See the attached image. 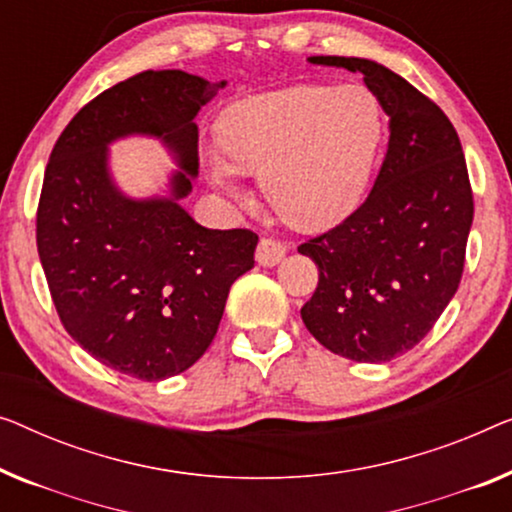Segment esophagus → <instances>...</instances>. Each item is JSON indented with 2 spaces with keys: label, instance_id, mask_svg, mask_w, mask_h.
<instances>
[{
  "label": "esophagus",
  "instance_id": "34e87169",
  "mask_svg": "<svg viewBox=\"0 0 512 512\" xmlns=\"http://www.w3.org/2000/svg\"><path fill=\"white\" fill-rule=\"evenodd\" d=\"M286 256V244L272 238H261L256 247V261L258 265H265V268H272L277 265L281 258Z\"/></svg>",
  "mask_w": 512,
  "mask_h": 512
}]
</instances>
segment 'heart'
I'll use <instances>...</instances> for the list:
<instances>
[{
  "label": "heart",
  "instance_id": "b5f03b06",
  "mask_svg": "<svg viewBox=\"0 0 512 512\" xmlns=\"http://www.w3.org/2000/svg\"><path fill=\"white\" fill-rule=\"evenodd\" d=\"M228 164L210 177L235 191L238 173L261 175L272 210L291 226L318 231L360 203L379 143V103L362 87L300 85L233 103L217 124Z\"/></svg>",
  "mask_w": 512,
  "mask_h": 512
}]
</instances>
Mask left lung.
<instances>
[{"mask_svg": "<svg viewBox=\"0 0 512 512\" xmlns=\"http://www.w3.org/2000/svg\"><path fill=\"white\" fill-rule=\"evenodd\" d=\"M309 62L360 71L390 117V140L365 203L298 247L318 265L300 314L328 351L388 362L434 328L462 279L473 221L462 143L429 96L372 59Z\"/></svg>", "mask_w": 512, "mask_h": 512, "instance_id": "left-lung-1", "label": "left lung"}]
</instances>
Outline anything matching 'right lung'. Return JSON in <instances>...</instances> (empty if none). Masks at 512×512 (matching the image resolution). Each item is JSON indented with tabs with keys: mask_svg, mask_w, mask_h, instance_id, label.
Segmentation results:
<instances>
[{
	"mask_svg": "<svg viewBox=\"0 0 512 512\" xmlns=\"http://www.w3.org/2000/svg\"><path fill=\"white\" fill-rule=\"evenodd\" d=\"M224 85L143 71L80 108L50 152L36 210L50 298L73 342L133 379L194 365L217 335L231 284L254 268V231L205 228L177 205L198 173L194 117ZM129 132L176 152L183 170L170 199L131 202L109 182L105 147Z\"/></svg>",
	"mask_w": 512,
	"mask_h": 512,
	"instance_id": "right-lung-1",
	"label": "right lung"
}]
</instances>
